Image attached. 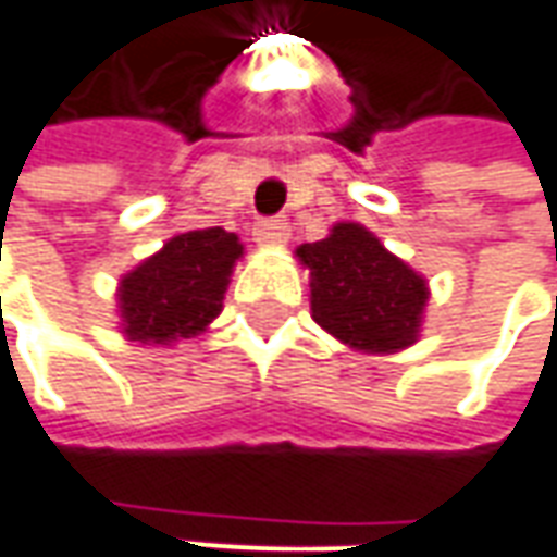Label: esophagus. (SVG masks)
<instances>
[{
    "mask_svg": "<svg viewBox=\"0 0 557 557\" xmlns=\"http://www.w3.org/2000/svg\"><path fill=\"white\" fill-rule=\"evenodd\" d=\"M289 222L286 219H264L256 225L252 231V237H256V244H262V247H283L286 240H289Z\"/></svg>",
    "mask_w": 557,
    "mask_h": 557,
    "instance_id": "esophagus-1",
    "label": "esophagus"
}]
</instances>
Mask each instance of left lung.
I'll use <instances>...</instances> for the list:
<instances>
[{"label": "left lung", "instance_id": "8db88e82", "mask_svg": "<svg viewBox=\"0 0 557 557\" xmlns=\"http://www.w3.org/2000/svg\"><path fill=\"white\" fill-rule=\"evenodd\" d=\"M310 271V313L329 335L359 354H396L418 342L426 280L384 249L357 222L332 225L329 237L295 249Z\"/></svg>", "mask_w": 557, "mask_h": 557}]
</instances>
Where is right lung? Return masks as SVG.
<instances>
[{
  "mask_svg": "<svg viewBox=\"0 0 557 557\" xmlns=\"http://www.w3.org/2000/svg\"><path fill=\"white\" fill-rule=\"evenodd\" d=\"M244 256L237 234L225 228L185 231L170 237L119 283L121 332L127 342L176 344L213 323Z\"/></svg>",
  "mask_w": 557,
  "mask_h": 557,
  "instance_id": "right-lung-1",
  "label": "right lung"
}]
</instances>
